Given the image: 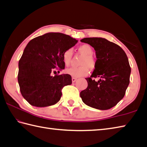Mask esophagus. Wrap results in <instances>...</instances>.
Listing matches in <instances>:
<instances>
[{
  "instance_id": "esophagus-1",
  "label": "esophagus",
  "mask_w": 147,
  "mask_h": 147,
  "mask_svg": "<svg viewBox=\"0 0 147 147\" xmlns=\"http://www.w3.org/2000/svg\"><path fill=\"white\" fill-rule=\"evenodd\" d=\"M76 80H77V78H74V77H73V78H72V82H73V83H74V82H75Z\"/></svg>"
}]
</instances>
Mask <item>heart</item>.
<instances>
[{"label":"heart","instance_id":"heart-1","mask_svg":"<svg viewBox=\"0 0 147 147\" xmlns=\"http://www.w3.org/2000/svg\"><path fill=\"white\" fill-rule=\"evenodd\" d=\"M79 52L84 56L80 67H71L65 69V73L73 77H81L86 75L88 73L89 67L93 68L95 65V61L93 57V49L88 44L81 45L78 48ZM72 58V50L67 49L62 54V61L65 65L70 64Z\"/></svg>","mask_w":147,"mask_h":147}]
</instances>
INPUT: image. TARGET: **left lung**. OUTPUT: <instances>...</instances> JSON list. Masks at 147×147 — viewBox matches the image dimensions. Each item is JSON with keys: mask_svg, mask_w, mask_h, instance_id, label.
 <instances>
[{"mask_svg": "<svg viewBox=\"0 0 147 147\" xmlns=\"http://www.w3.org/2000/svg\"><path fill=\"white\" fill-rule=\"evenodd\" d=\"M80 41L94 48L96 57L95 69L86 78L88 86L80 92V96L90 107L107 110L125 95L131 74L128 59L121 47L105 38L93 37ZM96 77L101 78L98 82L92 79Z\"/></svg>", "mask_w": 147, "mask_h": 147, "instance_id": "obj_1", "label": "left lung"}]
</instances>
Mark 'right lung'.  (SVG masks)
<instances>
[{
    "mask_svg": "<svg viewBox=\"0 0 147 147\" xmlns=\"http://www.w3.org/2000/svg\"><path fill=\"white\" fill-rule=\"evenodd\" d=\"M77 42L70 36L52 32L28 42L19 61L18 80L21 95L30 104L44 107L60 100L61 90L72 83L71 76L52 74L64 69L62 54Z\"/></svg>",
    "mask_w": 147,
    "mask_h": 147,
    "instance_id": "right-lung-1",
    "label": "right lung"
}]
</instances>
